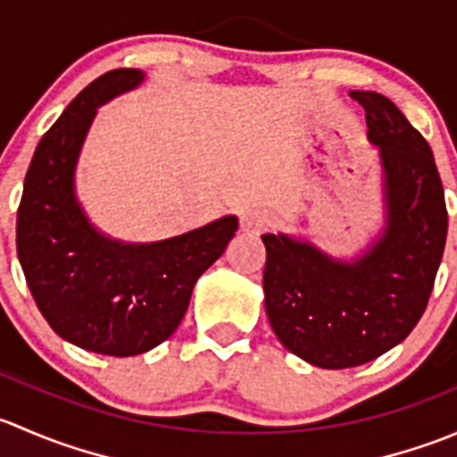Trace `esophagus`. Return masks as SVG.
Here are the masks:
<instances>
[{"label":"esophagus","instance_id":"obj_1","mask_svg":"<svg viewBox=\"0 0 457 457\" xmlns=\"http://www.w3.org/2000/svg\"><path fill=\"white\" fill-rule=\"evenodd\" d=\"M271 225V216L265 210L250 207L241 214V229L245 234H261Z\"/></svg>","mask_w":457,"mask_h":457}]
</instances>
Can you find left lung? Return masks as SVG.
I'll return each instance as SVG.
<instances>
[{"mask_svg": "<svg viewBox=\"0 0 457 457\" xmlns=\"http://www.w3.org/2000/svg\"><path fill=\"white\" fill-rule=\"evenodd\" d=\"M380 147L386 219L353 261L265 234V312L280 343L310 365L347 370L403 343L425 314L446 243V205L428 143L395 104L352 90Z\"/></svg>", "mask_w": 457, "mask_h": 457, "instance_id": "1", "label": "left lung"}]
</instances>
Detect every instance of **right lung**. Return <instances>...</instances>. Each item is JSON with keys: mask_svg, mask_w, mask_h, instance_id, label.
<instances>
[{"mask_svg": "<svg viewBox=\"0 0 457 457\" xmlns=\"http://www.w3.org/2000/svg\"><path fill=\"white\" fill-rule=\"evenodd\" d=\"M143 81L117 68L84 87L41 137L17 210V256L54 334L104 356H137L174 334L199 276L238 229L223 216L156 243H121L87 220L75 168L96 108Z\"/></svg>", "mask_w": 457, "mask_h": 457, "instance_id": "add662e5", "label": "right lung"}]
</instances>
